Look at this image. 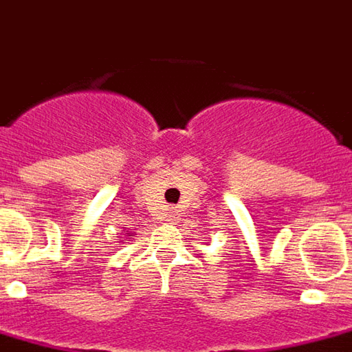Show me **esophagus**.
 <instances>
[{"mask_svg":"<svg viewBox=\"0 0 352 352\" xmlns=\"http://www.w3.org/2000/svg\"><path fill=\"white\" fill-rule=\"evenodd\" d=\"M171 218H173V214H171Z\"/></svg>","mask_w":352,"mask_h":352,"instance_id":"34e87169","label":"esophagus"}]
</instances>
